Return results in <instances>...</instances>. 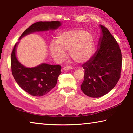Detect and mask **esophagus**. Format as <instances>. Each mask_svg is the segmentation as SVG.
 <instances>
[{
	"label": "esophagus",
	"mask_w": 133,
	"mask_h": 133,
	"mask_svg": "<svg viewBox=\"0 0 133 133\" xmlns=\"http://www.w3.org/2000/svg\"><path fill=\"white\" fill-rule=\"evenodd\" d=\"M72 69V67L71 66H65L63 68V71H67L69 70H71Z\"/></svg>",
	"instance_id": "obj_1"
}]
</instances>
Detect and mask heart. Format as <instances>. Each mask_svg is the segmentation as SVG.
<instances>
[{
    "label": "heart",
    "instance_id": "obj_1",
    "mask_svg": "<svg viewBox=\"0 0 133 133\" xmlns=\"http://www.w3.org/2000/svg\"><path fill=\"white\" fill-rule=\"evenodd\" d=\"M55 43L50 44L49 51L56 63L63 61L67 50L70 57L78 63L89 61L94 53V37L89 31L78 29L64 31L58 35Z\"/></svg>",
    "mask_w": 133,
    "mask_h": 133
}]
</instances>
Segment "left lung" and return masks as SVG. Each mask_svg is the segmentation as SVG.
<instances>
[{
	"label": "left lung",
	"instance_id": "8db88e82",
	"mask_svg": "<svg viewBox=\"0 0 133 133\" xmlns=\"http://www.w3.org/2000/svg\"><path fill=\"white\" fill-rule=\"evenodd\" d=\"M98 48L89 61L82 65L84 80L81 90L85 95L98 98L109 93L120 79L122 55L116 40L102 25Z\"/></svg>",
	"mask_w": 133,
	"mask_h": 133
}]
</instances>
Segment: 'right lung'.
<instances>
[{"instance_id":"add662e5","label":"right lung","mask_w":133,"mask_h":133,"mask_svg":"<svg viewBox=\"0 0 133 133\" xmlns=\"http://www.w3.org/2000/svg\"><path fill=\"white\" fill-rule=\"evenodd\" d=\"M62 25L59 21L38 22L22 33L19 40L35 32L54 30ZM19 42L15 44L11 55V68L15 80L21 88L33 96H42L48 93L57 84L58 77L62 73V67L42 63L33 67H27L19 62L16 49Z\"/></svg>"}]
</instances>
